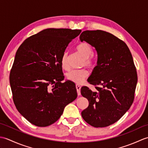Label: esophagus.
<instances>
[{
	"label": "esophagus",
	"instance_id": "obj_1",
	"mask_svg": "<svg viewBox=\"0 0 148 148\" xmlns=\"http://www.w3.org/2000/svg\"><path fill=\"white\" fill-rule=\"evenodd\" d=\"M76 89H77V95H81V86L79 85V84H76Z\"/></svg>",
	"mask_w": 148,
	"mask_h": 148
}]
</instances>
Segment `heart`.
<instances>
[{
	"label": "heart",
	"instance_id": "b5f03b06",
	"mask_svg": "<svg viewBox=\"0 0 148 148\" xmlns=\"http://www.w3.org/2000/svg\"><path fill=\"white\" fill-rule=\"evenodd\" d=\"M78 53L84 58V64L88 67H92L93 65L92 59L90 58L93 55V49L88 44L81 43L77 47ZM61 65L64 70H69V64L68 60V53L65 52L61 58ZM88 76V72L86 69H77L71 70L66 74L67 79L77 84L83 83L84 80Z\"/></svg>",
	"mask_w": 148,
	"mask_h": 148
}]
</instances>
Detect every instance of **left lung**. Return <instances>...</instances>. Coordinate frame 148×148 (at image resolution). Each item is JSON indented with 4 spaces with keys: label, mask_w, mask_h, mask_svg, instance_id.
<instances>
[{
    "label": "left lung",
    "mask_w": 148,
    "mask_h": 148,
    "mask_svg": "<svg viewBox=\"0 0 148 148\" xmlns=\"http://www.w3.org/2000/svg\"><path fill=\"white\" fill-rule=\"evenodd\" d=\"M95 48L97 65L81 93L89 102L81 112L84 120L94 127H106L118 121L130 109L137 83L136 69L129 48L123 40L103 30H85L79 36Z\"/></svg>",
    "instance_id": "obj_1"
}]
</instances>
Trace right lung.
Wrapping results in <instances>:
<instances>
[{
  "instance_id": "1",
  "label": "right lung",
  "mask_w": 148,
  "mask_h": 148,
  "mask_svg": "<svg viewBox=\"0 0 148 148\" xmlns=\"http://www.w3.org/2000/svg\"><path fill=\"white\" fill-rule=\"evenodd\" d=\"M81 30L47 29L25 40L19 47L9 76L18 112L31 123L47 127L77 98L72 81L62 83L61 58Z\"/></svg>"
}]
</instances>
